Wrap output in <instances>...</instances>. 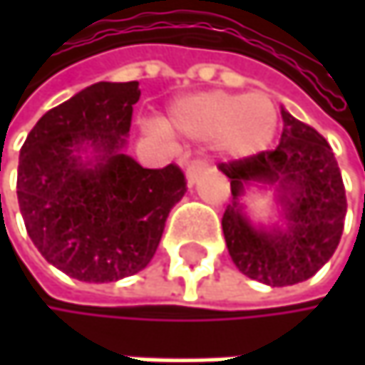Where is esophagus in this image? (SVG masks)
Wrapping results in <instances>:
<instances>
[{"label":"esophagus","instance_id":"esophagus-1","mask_svg":"<svg viewBox=\"0 0 365 365\" xmlns=\"http://www.w3.org/2000/svg\"><path fill=\"white\" fill-rule=\"evenodd\" d=\"M207 169V163L202 160V158H194L190 165H187V169H185V175H187V182L194 183L198 178H200V173Z\"/></svg>","mask_w":365,"mask_h":365}]
</instances>
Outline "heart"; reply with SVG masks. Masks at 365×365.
<instances>
[{"mask_svg": "<svg viewBox=\"0 0 365 365\" xmlns=\"http://www.w3.org/2000/svg\"><path fill=\"white\" fill-rule=\"evenodd\" d=\"M279 126V111L264 93L235 95L224 91L180 99L169 113V128L196 139L217 137L232 156H252L268 148Z\"/></svg>", "mask_w": 365, "mask_h": 365, "instance_id": "obj_1", "label": "heart"}]
</instances>
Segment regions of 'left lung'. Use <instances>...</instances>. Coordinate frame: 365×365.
<instances>
[{"mask_svg":"<svg viewBox=\"0 0 365 365\" xmlns=\"http://www.w3.org/2000/svg\"><path fill=\"white\" fill-rule=\"evenodd\" d=\"M283 133L274 150L220 163L230 180L232 205L226 207L222 230L237 268L272 287L311 279L334 255L346 215L344 183L329 143L309 124L283 110ZM290 190L288 228L254 229L238 202L245 182L278 181Z\"/></svg>","mask_w":365,"mask_h":365,"instance_id":"obj_1","label":"left lung"}]
</instances>
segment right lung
<instances>
[{
  "instance_id": "add662e5",
  "label": "right lung",
  "mask_w": 365,
  "mask_h": 365,
  "mask_svg": "<svg viewBox=\"0 0 365 365\" xmlns=\"http://www.w3.org/2000/svg\"><path fill=\"white\" fill-rule=\"evenodd\" d=\"M139 82H99L48 110L27 135L16 194L25 228L65 274L108 283L154 257L169 211L185 192L178 165L143 169L122 154ZM98 152L86 168L77 152Z\"/></svg>"
}]
</instances>
